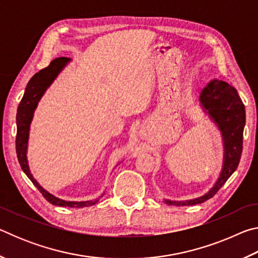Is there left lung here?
<instances>
[{"label": "left lung", "mask_w": 258, "mask_h": 258, "mask_svg": "<svg viewBox=\"0 0 258 258\" xmlns=\"http://www.w3.org/2000/svg\"><path fill=\"white\" fill-rule=\"evenodd\" d=\"M203 111L217 126L223 140V164L220 176L204 196L189 200H169L164 203L173 206H192L214 197L237 169L242 152V135L246 124V111L237 90L223 81H212L199 95Z\"/></svg>", "instance_id": "left-lung-1"}]
</instances>
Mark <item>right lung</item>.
Wrapping results in <instances>:
<instances>
[{
	"mask_svg": "<svg viewBox=\"0 0 258 258\" xmlns=\"http://www.w3.org/2000/svg\"><path fill=\"white\" fill-rule=\"evenodd\" d=\"M71 58H56L51 61V63L46 68L42 69L38 73L30 78L27 86L25 89L24 97L18 106V110H17V138H16V150H17V157H18L19 164L23 168L24 173L28 176L33 184L40 190L47 202L51 203L54 206H67L73 208H82L92 206V205L97 204L100 198L103 197L102 194L99 196L97 199L94 200H86V202H67V200L60 199L55 196L51 195L45 189L40 185L36 180H35L32 172L29 169V164L27 160V149H28V140H29V130L30 124H32L34 112L36 110L38 106V102L44 95L45 91L49 89L50 85L54 82V80L58 77L59 74L62 72V69L71 62ZM118 165V164H117ZM116 165V166H117Z\"/></svg>",
	"mask_w": 258,
	"mask_h": 258,
	"instance_id": "obj_1",
	"label": "right lung"
}]
</instances>
